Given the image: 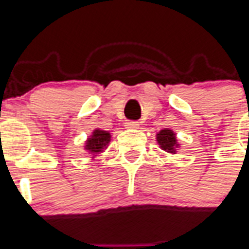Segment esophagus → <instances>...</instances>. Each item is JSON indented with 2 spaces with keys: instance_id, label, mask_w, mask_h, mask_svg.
<instances>
[{
  "instance_id": "obj_1",
  "label": "esophagus",
  "mask_w": 249,
  "mask_h": 249,
  "mask_svg": "<svg viewBox=\"0 0 249 249\" xmlns=\"http://www.w3.org/2000/svg\"><path fill=\"white\" fill-rule=\"evenodd\" d=\"M124 127L127 129H137L140 127V123L136 122V121H128V122L124 123Z\"/></svg>"
}]
</instances>
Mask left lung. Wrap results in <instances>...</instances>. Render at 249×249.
I'll list each match as a JSON object with an SVG mask.
<instances>
[{
  "mask_svg": "<svg viewBox=\"0 0 249 249\" xmlns=\"http://www.w3.org/2000/svg\"><path fill=\"white\" fill-rule=\"evenodd\" d=\"M156 141H157L158 146L160 149H163L167 153L176 155L177 149L181 147V143L178 142L176 132L171 128L160 129L156 135Z\"/></svg>",
  "mask_w": 249,
  "mask_h": 249,
  "instance_id": "left-lung-1",
  "label": "left lung"
}]
</instances>
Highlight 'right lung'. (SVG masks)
Returning a JSON list of instances; mask_svg holds the SVG:
<instances>
[{
	"label": "right lung",
	"mask_w": 249,
	"mask_h": 249,
	"mask_svg": "<svg viewBox=\"0 0 249 249\" xmlns=\"http://www.w3.org/2000/svg\"><path fill=\"white\" fill-rule=\"evenodd\" d=\"M109 142H111V133L108 131H103L101 128L93 129L91 135L85 142V151L92 156V160L97 155L102 153L105 149H107Z\"/></svg>",
	"instance_id": "1"
}]
</instances>
